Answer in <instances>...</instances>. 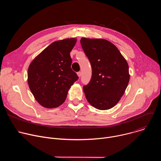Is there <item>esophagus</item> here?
Masks as SVG:
<instances>
[{"label":"esophagus","instance_id":"esophagus-1","mask_svg":"<svg viewBox=\"0 0 161 161\" xmlns=\"http://www.w3.org/2000/svg\"><path fill=\"white\" fill-rule=\"evenodd\" d=\"M77 75H78V77H80V76H81V72H78V73H77Z\"/></svg>","mask_w":161,"mask_h":161}]
</instances>
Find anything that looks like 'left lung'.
Listing matches in <instances>:
<instances>
[{"instance_id":"left-lung-1","label":"left lung","mask_w":161,"mask_h":161,"mask_svg":"<svg viewBox=\"0 0 161 161\" xmlns=\"http://www.w3.org/2000/svg\"><path fill=\"white\" fill-rule=\"evenodd\" d=\"M80 42L92 70L90 81L83 86L86 99L98 109H109L119 103L128 85L127 62L108 40L82 37Z\"/></svg>"}]
</instances>
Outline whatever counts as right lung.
I'll use <instances>...</instances> for the list:
<instances>
[{"mask_svg":"<svg viewBox=\"0 0 161 161\" xmlns=\"http://www.w3.org/2000/svg\"><path fill=\"white\" fill-rule=\"evenodd\" d=\"M76 38L57 41L50 44L31 63L28 84L35 99L47 108L58 107L78 76L71 67L70 52Z\"/></svg>","mask_w":161,"mask_h":161,"instance_id":"add662e5","label":"right lung"}]
</instances>
